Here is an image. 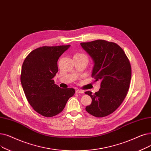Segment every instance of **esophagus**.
I'll return each mask as SVG.
<instances>
[{"label": "esophagus", "instance_id": "34e87169", "mask_svg": "<svg viewBox=\"0 0 151 151\" xmlns=\"http://www.w3.org/2000/svg\"><path fill=\"white\" fill-rule=\"evenodd\" d=\"M76 94H81V93H84V91L81 89H76Z\"/></svg>", "mask_w": 151, "mask_h": 151}]
</instances>
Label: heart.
Masks as SVG:
<instances>
[{
    "label": "heart",
    "mask_w": 151,
    "mask_h": 151,
    "mask_svg": "<svg viewBox=\"0 0 151 151\" xmlns=\"http://www.w3.org/2000/svg\"><path fill=\"white\" fill-rule=\"evenodd\" d=\"M75 55V56H86V55H84V54H83L82 53H77Z\"/></svg>",
    "instance_id": "1"
}]
</instances>
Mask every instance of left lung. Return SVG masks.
I'll return each instance as SVG.
<instances>
[{"label": "left lung", "instance_id": "left-lung-1", "mask_svg": "<svg viewBox=\"0 0 151 151\" xmlns=\"http://www.w3.org/2000/svg\"><path fill=\"white\" fill-rule=\"evenodd\" d=\"M80 44L94 62L92 77L94 81H101V88L94 94L85 92L92 99L86 110L96 117L107 116L119 108L127 95L132 78L129 61L115 42L99 39Z\"/></svg>", "mask_w": 151, "mask_h": 151}]
</instances>
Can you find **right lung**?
I'll list each match as a JSON object with an SVG mask.
<instances>
[{"label": "right lung", "mask_w": 151, "mask_h": 151, "mask_svg": "<svg viewBox=\"0 0 151 151\" xmlns=\"http://www.w3.org/2000/svg\"><path fill=\"white\" fill-rule=\"evenodd\" d=\"M70 45L42 46L31 52L24 59L20 80L26 97L38 114L46 117L57 115L65 108L73 88H60L53 78L58 72L57 61Z\"/></svg>", "instance_id": "right-lung-1"}]
</instances>
